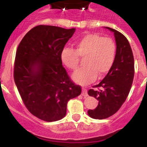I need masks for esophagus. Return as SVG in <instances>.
I'll use <instances>...</instances> for the list:
<instances>
[{"label":"esophagus","mask_w":147,"mask_h":147,"mask_svg":"<svg viewBox=\"0 0 147 147\" xmlns=\"http://www.w3.org/2000/svg\"><path fill=\"white\" fill-rule=\"evenodd\" d=\"M82 95L84 96V97H87V89L82 88Z\"/></svg>","instance_id":"esophagus-1"}]
</instances>
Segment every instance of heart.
I'll list each match as a JSON object with an SVG mask.
<instances>
[{"label":"heart","instance_id":"b5f03b06","mask_svg":"<svg viewBox=\"0 0 147 147\" xmlns=\"http://www.w3.org/2000/svg\"><path fill=\"white\" fill-rule=\"evenodd\" d=\"M117 47L115 41L108 37H102L97 33H86L76 42L75 49L65 47L60 54V58L65 66L76 70L84 58V67L77 71L73 80L78 84L87 85L97 78H102L109 72L116 58Z\"/></svg>","mask_w":147,"mask_h":147}]
</instances>
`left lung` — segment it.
<instances>
[{
    "label": "left lung",
    "instance_id": "1",
    "mask_svg": "<svg viewBox=\"0 0 147 147\" xmlns=\"http://www.w3.org/2000/svg\"><path fill=\"white\" fill-rule=\"evenodd\" d=\"M114 32L117 44L115 63L105 78L88 91L99 104L87 113L92 118L103 119L115 115L129 93L134 75V60L128 40L119 31L106 27Z\"/></svg>",
    "mask_w": 147,
    "mask_h": 147
}]
</instances>
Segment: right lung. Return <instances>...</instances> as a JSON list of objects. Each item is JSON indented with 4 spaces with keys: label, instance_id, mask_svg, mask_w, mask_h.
Here are the masks:
<instances>
[{
    "label": "right lung",
    "instance_id": "obj_1",
    "mask_svg": "<svg viewBox=\"0 0 147 147\" xmlns=\"http://www.w3.org/2000/svg\"><path fill=\"white\" fill-rule=\"evenodd\" d=\"M75 28L35 26L20 41L14 63V80L28 110L45 121L66 115L67 104L81 94L63 66L60 54Z\"/></svg>",
    "mask_w": 147,
    "mask_h": 147
}]
</instances>
